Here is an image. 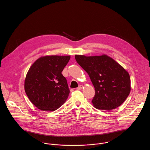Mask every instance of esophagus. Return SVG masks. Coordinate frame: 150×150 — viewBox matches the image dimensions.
<instances>
[{"instance_id":"1","label":"esophagus","mask_w":150,"mask_h":150,"mask_svg":"<svg viewBox=\"0 0 150 150\" xmlns=\"http://www.w3.org/2000/svg\"><path fill=\"white\" fill-rule=\"evenodd\" d=\"M83 88V86L80 85V86H79L77 88V89H78V90H80V89H81Z\"/></svg>"}]
</instances>
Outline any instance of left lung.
<instances>
[{
	"mask_svg": "<svg viewBox=\"0 0 150 150\" xmlns=\"http://www.w3.org/2000/svg\"><path fill=\"white\" fill-rule=\"evenodd\" d=\"M79 64L89 75L95 88L92 100L99 110H110L120 106L130 92L128 72L106 54L75 56Z\"/></svg>",
	"mask_w": 150,
	"mask_h": 150,
	"instance_id": "left-lung-1",
	"label": "left lung"
}]
</instances>
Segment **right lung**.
<instances>
[{
  "mask_svg": "<svg viewBox=\"0 0 150 150\" xmlns=\"http://www.w3.org/2000/svg\"><path fill=\"white\" fill-rule=\"evenodd\" d=\"M70 56H44L31 66L24 88L31 102L42 111H55L67 100L70 90L62 74Z\"/></svg>",
  "mask_w": 150,
  "mask_h": 150,
  "instance_id": "right-lung-1",
  "label": "right lung"
}]
</instances>
